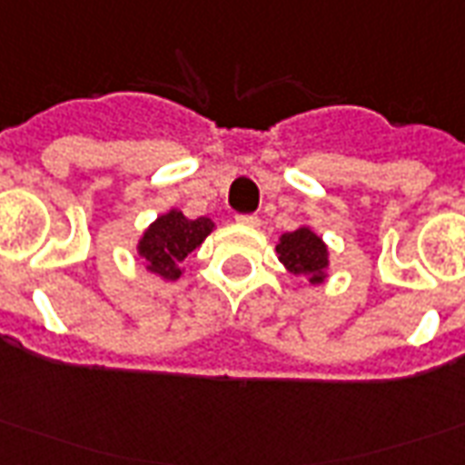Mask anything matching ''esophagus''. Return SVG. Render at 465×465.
I'll use <instances>...</instances> for the list:
<instances>
[{"label": "esophagus", "mask_w": 465, "mask_h": 465, "mask_svg": "<svg viewBox=\"0 0 465 465\" xmlns=\"http://www.w3.org/2000/svg\"><path fill=\"white\" fill-rule=\"evenodd\" d=\"M237 223H240V225H247V228H257V225H260V218H257V215H237Z\"/></svg>", "instance_id": "1"}]
</instances>
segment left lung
Wrapping results in <instances>:
<instances>
[{
  "label": "left lung",
  "instance_id": "1",
  "mask_svg": "<svg viewBox=\"0 0 465 465\" xmlns=\"http://www.w3.org/2000/svg\"><path fill=\"white\" fill-rule=\"evenodd\" d=\"M274 250L284 270L307 284H322L330 277V247L310 225L284 232Z\"/></svg>",
  "mask_w": 465,
  "mask_h": 465
}]
</instances>
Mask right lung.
Wrapping results in <instances>:
<instances>
[{
    "mask_svg": "<svg viewBox=\"0 0 465 465\" xmlns=\"http://www.w3.org/2000/svg\"><path fill=\"white\" fill-rule=\"evenodd\" d=\"M213 230L215 223L210 218L191 220L178 208H171L143 230L135 242V252L145 262V272L173 282L185 272L183 260L198 250Z\"/></svg>",
    "mask_w": 465,
    "mask_h": 465,
    "instance_id": "obj_1",
    "label": "right lung"
}]
</instances>
